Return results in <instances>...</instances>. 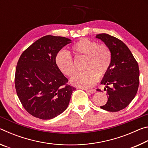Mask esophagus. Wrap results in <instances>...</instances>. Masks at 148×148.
<instances>
[{
  "label": "esophagus",
  "instance_id": "1",
  "mask_svg": "<svg viewBox=\"0 0 148 148\" xmlns=\"http://www.w3.org/2000/svg\"><path fill=\"white\" fill-rule=\"evenodd\" d=\"M86 91L88 92H90V93H95V92H96V90L92 89H86Z\"/></svg>",
  "mask_w": 148,
  "mask_h": 148
}]
</instances>
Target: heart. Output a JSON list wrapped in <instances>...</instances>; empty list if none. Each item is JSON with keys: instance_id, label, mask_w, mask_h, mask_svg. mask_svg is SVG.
<instances>
[{"instance_id": "b5f03b06", "label": "heart", "mask_w": 148, "mask_h": 148, "mask_svg": "<svg viewBox=\"0 0 148 148\" xmlns=\"http://www.w3.org/2000/svg\"><path fill=\"white\" fill-rule=\"evenodd\" d=\"M72 51L76 57H86L84 69L72 77L71 83L82 88H89L96 84L100 76H103L112 62V52L106 44H98L88 38H82L72 45ZM56 64L62 74L72 76L76 67L71 55L64 51H59L56 56Z\"/></svg>"}]
</instances>
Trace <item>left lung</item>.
Masks as SVG:
<instances>
[{"label":"left lung","mask_w":148,"mask_h":148,"mask_svg":"<svg viewBox=\"0 0 148 148\" xmlns=\"http://www.w3.org/2000/svg\"><path fill=\"white\" fill-rule=\"evenodd\" d=\"M96 38L109 47L112 56L110 68L101 81V84L106 86L108 101L101 108L108 112H118L128 106L136 96L139 86L138 64L128 47L118 38L105 33L97 34Z\"/></svg>","instance_id":"left-lung-1"}]
</instances>
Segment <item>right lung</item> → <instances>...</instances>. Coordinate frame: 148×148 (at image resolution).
<instances>
[{
  "label": "right lung",
  "instance_id": "obj_1",
  "mask_svg": "<svg viewBox=\"0 0 148 148\" xmlns=\"http://www.w3.org/2000/svg\"><path fill=\"white\" fill-rule=\"evenodd\" d=\"M71 40L47 35L34 42L17 62L15 87L24 108L32 116L51 119L69 106L76 88L67 84L68 79L56 64V56Z\"/></svg>",
  "mask_w": 148,
  "mask_h": 148
}]
</instances>
